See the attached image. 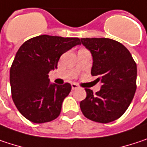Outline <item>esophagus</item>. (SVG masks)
I'll list each match as a JSON object with an SVG mask.
<instances>
[{
	"mask_svg": "<svg viewBox=\"0 0 147 147\" xmlns=\"http://www.w3.org/2000/svg\"><path fill=\"white\" fill-rule=\"evenodd\" d=\"M79 87V86L77 85V84H76V83H71V88L75 90V89H77Z\"/></svg>",
	"mask_w": 147,
	"mask_h": 147,
	"instance_id": "1",
	"label": "esophagus"
}]
</instances>
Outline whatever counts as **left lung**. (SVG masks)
<instances>
[{
    "instance_id": "obj_1",
    "label": "left lung",
    "mask_w": 147,
    "mask_h": 147,
    "mask_svg": "<svg viewBox=\"0 0 147 147\" xmlns=\"http://www.w3.org/2000/svg\"><path fill=\"white\" fill-rule=\"evenodd\" d=\"M92 55L91 74L102 83L95 94L86 88L80 102L84 116L95 122L109 123L126 111L136 90L137 68L131 54L122 44L107 38H81Z\"/></svg>"
}]
</instances>
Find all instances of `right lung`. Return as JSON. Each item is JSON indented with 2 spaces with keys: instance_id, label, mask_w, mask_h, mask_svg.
<instances>
[{
  "instance_id": "obj_1",
  "label": "right lung",
  "mask_w": 147,
  "mask_h": 147,
  "mask_svg": "<svg viewBox=\"0 0 147 147\" xmlns=\"http://www.w3.org/2000/svg\"><path fill=\"white\" fill-rule=\"evenodd\" d=\"M78 45V38L40 35L19 48L10 69V84L12 100L27 119L42 124L60 115L71 86L50 84L48 74L57 69L64 53Z\"/></svg>"
}]
</instances>
